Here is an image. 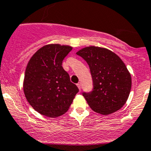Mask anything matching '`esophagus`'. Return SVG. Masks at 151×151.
<instances>
[{
    "mask_svg": "<svg viewBox=\"0 0 151 151\" xmlns=\"http://www.w3.org/2000/svg\"><path fill=\"white\" fill-rule=\"evenodd\" d=\"M77 87H78V88L80 89V90H81V84H80V83H77Z\"/></svg>",
    "mask_w": 151,
    "mask_h": 151,
    "instance_id": "obj_1",
    "label": "esophagus"
}]
</instances>
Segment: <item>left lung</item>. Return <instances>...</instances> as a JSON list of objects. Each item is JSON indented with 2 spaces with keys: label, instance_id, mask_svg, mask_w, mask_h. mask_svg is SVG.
<instances>
[{
  "label": "left lung",
  "instance_id": "left-lung-1",
  "mask_svg": "<svg viewBox=\"0 0 151 151\" xmlns=\"http://www.w3.org/2000/svg\"><path fill=\"white\" fill-rule=\"evenodd\" d=\"M87 62L93 88L83 96L91 109L101 115L116 112L125 104L132 88L130 73L121 58L110 50L88 47L77 52Z\"/></svg>",
  "mask_w": 151,
  "mask_h": 151
}]
</instances>
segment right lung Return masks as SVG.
Listing matches in <instances>:
<instances>
[{
    "mask_svg": "<svg viewBox=\"0 0 151 151\" xmlns=\"http://www.w3.org/2000/svg\"><path fill=\"white\" fill-rule=\"evenodd\" d=\"M71 50L69 46L46 45L29 60L24 93L29 104L42 115L56 118L64 114L79 92L62 66L63 59Z\"/></svg>",
    "mask_w": 151,
    "mask_h": 151,
    "instance_id": "right-lung-1",
    "label": "right lung"
}]
</instances>
